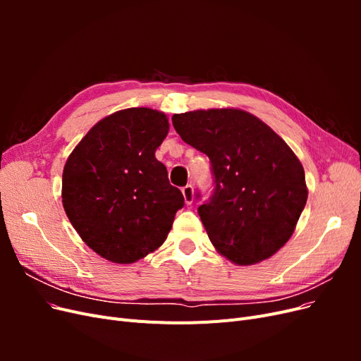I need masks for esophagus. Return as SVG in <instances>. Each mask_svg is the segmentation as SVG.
<instances>
[{
  "label": "esophagus",
  "mask_w": 361,
  "mask_h": 361,
  "mask_svg": "<svg viewBox=\"0 0 361 361\" xmlns=\"http://www.w3.org/2000/svg\"><path fill=\"white\" fill-rule=\"evenodd\" d=\"M182 194H183L185 203H187V204H191V203H192V200H194V190H192V185H191V183L185 185V187L182 188Z\"/></svg>",
  "instance_id": "obj_1"
}]
</instances>
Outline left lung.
<instances>
[{
	"label": "left lung",
	"instance_id": "obj_1",
	"mask_svg": "<svg viewBox=\"0 0 361 361\" xmlns=\"http://www.w3.org/2000/svg\"><path fill=\"white\" fill-rule=\"evenodd\" d=\"M171 120L185 143L211 161L214 191L197 212L214 247L238 265L277 253L307 202L304 169L292 149L260 118L235 108Z\"/></svg>",
	"mask_w": 361,
	"mask_h": 361
}]
</instances>
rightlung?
Segmentation results:
<instances>
[{
  "label": "right lung",
  "mask_w": 361,
  "mask_h": 361,
  "mask_svg": "<svg viewBox=\"0 0 361 361\" xmlns=\"http://www.w3.org/2000/svg\"><path fill=\"white\" fill-rule=\"evenodd\" d=\"M169 118L128 108L97 122L69 155L61 199L82 241L114 264H133L162 245L183 207L155 152Z\"/></svg>",
  "instance_id": "obj_1"
}]
</instances>
